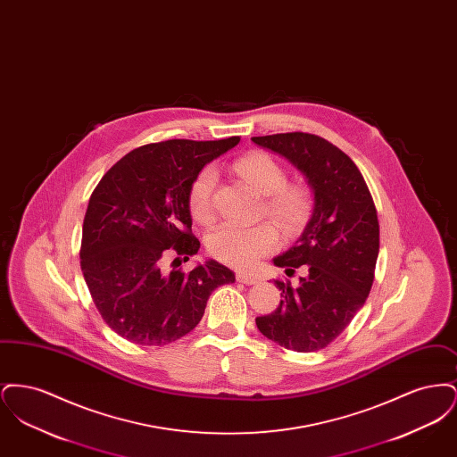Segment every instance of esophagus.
Instances as JSON below:
<instances>
[{
    "instance_id": "obj_1",
    "label": "esophagus",
    "mask_w": 457,
    "mask_h": 457,
    "mask_svg": "<svg viewBox=\"0 0 457 457\" xmlns=\"http://www.w3.org/2000/svg\"><path fill=\"white\" fill-rule=\"evenodd\" d=\"M237 281L252 286V284L259 283V278L253 276V274H250V272H241V270H239V272H237Z\"/></svg>"
}]
</instances>
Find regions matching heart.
<instances>
[{
    "instance_id": "heart-1",
    "label": "heart",
    "mask_w": 457,
    "mask_h": 457,
    "mask_svg": "<svg viewBox=\"0 0 457 457\" xmlns=\"http://www.w3.org/2000/svg\"><path fill=\"white\" fill-rule=\"evenodd\" d=\"M235 171L261 195L267 196L263 211L284 233L293 235L303 228L312 211V198L300 185H286L281 164L269 154L252 153L239 157ZM218 174L211 166L196 173L190 192L188 209L198 224H209L214 219L212 194ZM279 246V235L269 222L255 226L220 224L207 238L209 253L233 267H250L272 253Z\"/></svg>"
}]
</instances>
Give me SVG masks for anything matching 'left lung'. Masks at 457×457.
<instances>
[{
  "label": "left lung",
  "instance_id": "1",
  "mask_svg": "<svg viewBox=\"0 0 457 457\" xmlns=\"http://www.w3.org/2000/svg\"><path fill=\"white\" fill-rule=\"evenodd\" d=\"M253 144L283 155L313 194L312 216L296 243L272 262L286 274L304 265L298 286L276 281L281 304L257 317L262 334L286 349L326 348L369 298L378 257V219L356 164L312 133L253 137Z\"/></svg>",
  "mask_w": 457,
  "mask_h": 457
}]
</instances>
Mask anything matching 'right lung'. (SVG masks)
Here are the masks:
<instances>
[{"mask_svg":"<svg viewBox=\"0 0 457 457\" xmlns=\"http://www.w3.org/2000/svg\"><path fill=\"white\" fill-rule=\"evenodd\" d=\"M238 142L229 137L142 145L121 157L92 192L80 265L96 308L123 339L142 346L173 343L195 328L216 287L235 283V272L212 259L187 274L166 269L164 262L173 257L179 265L198 252L190 185Z\"/></svg>","mask_w":457,"mask_h":457,"instance_id":"right-lung-1","label":"right lung"}]
</instances>
